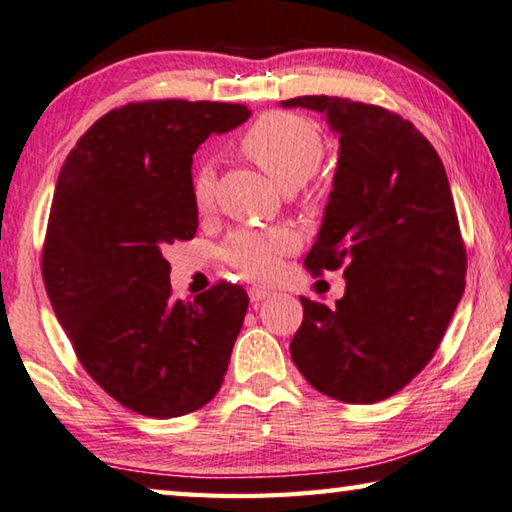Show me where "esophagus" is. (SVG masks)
<instances>
[{"mask_svg":"<svg viewBox=\"0 0 512 512\" xmlns=\"http://www.w3.org/2000/svg\"><path fill=\"white\" fill-rule=\"evenodd\" d=\"M248 296H250V303H262V300H266L271 296V291L266 287H250L248 289Z\"/></svg>","mask_w":512,"mask_h":512,"instance_id":"obj_1","label":"esophagus"}]
</instances>
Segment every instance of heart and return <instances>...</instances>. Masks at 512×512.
I'll list each match as a JSON object with an SVG mask.
<instances>
[{
    "mask_svg": "<svg viewBox=\"0 0 512 512\" xmlns=\"http://www.w3.org/2000/svg\"><path fill=\"white\" fill-rule=\"evenodd\" d=\"M241 150L262 166L282 189H298L321 166L323 139L310 120L287 111H271L255 120L243 134ZM193 202L209 209L216 196V173L202 164L193 173ZM296 234L287 227H246L227 241L225 262L248 280H269L280 269V259L296 248Z\"/></svg>",
    "mask_w": 512,
    "mask_h": 512,
    "instance_id": "obj_1",
    "label": "heart"
}]
</instances>
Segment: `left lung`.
<instances>
[{
    "label": "left lung",
    "instance_id": "left-lung-1",
    "mask_svg": "<svg viewBox=\"0 0 512 512\" xmlns=\"http://www.w3.org/2000/svg\"><path fill=\"white\" fill-rule=\"evenodd\" d=\"M321 113L339 136L323 223L305 257L314 275L344 266L335 310L300 298L291 360L344 403H376L431 362L465 291L467 253L442 159L415 125L344 97L280 102Z\"/></svg>",
    "mask_w": 512,
    "mask_h": 512
}]
</instances>
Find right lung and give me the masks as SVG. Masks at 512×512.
<instances>
[{
	"mask_svg": "<svg viewBox=\"0 0 512 512\" xmlns=\"http://www.w3.org/2000/svg\"><path fill=\"white\" fill-rule=\"evenodd\" d=\"M248 118L243 104H125L61 166L43 248L47 296L84 369L139 415H189L223 385L248 294L218 282L175 300L161 250L198 230L193 152Z\"/></svg>",
	"mask_w": 512,
	"mask_h": 512,
	"instance_id": "add662e5",
	"label": "right lung"
}]
</instances>
